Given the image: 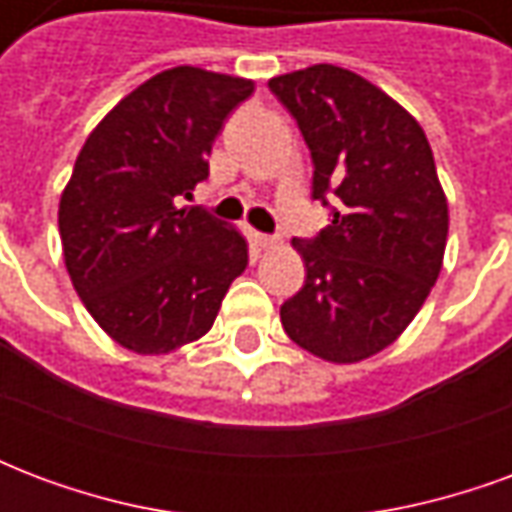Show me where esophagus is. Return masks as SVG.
<instances>
[{
  "mask_svg": "<svg viewBox=\"0 0 512 512\" xmlns=\"http://www.w3.org/2000/svg\"><path fill=\"white\" fill-rule=\"evenodd\" d=\"M255 244L260 249H274L279 244V235H268V233H255Z\"/></svg>",
  "mask_w": 512,
  "mask_h": 512,
  "instance_id": "esophagus-1",
  "label": "esophagus"
}]
</instances>
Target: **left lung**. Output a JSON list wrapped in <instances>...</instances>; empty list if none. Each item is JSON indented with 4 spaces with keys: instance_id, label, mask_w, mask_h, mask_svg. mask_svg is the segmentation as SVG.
I'll return each mask as SVG.
<instances>
[{
    "instance_id": "left-lung-1",
    "label": "left lung",
    "mask_w": 512,
    "mask_h": 512,
    "mask_svg": "<svg viewBox=\"0 0 512 512\" xmlns=\"http://www.w3.org/2000/svg\"><path fill=\"white\" fill-rule=\"evenodd\" d=\"M312 156V200L332 222L293 238L304 288L279 307L285 332L326 362H362L395 343L441 271L447 197L428 136L376 84L337 65L268 82Z\"/></svg>"
}]
</instances>
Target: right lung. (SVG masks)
I'll return each mask as SVG.
<instances>
[{
	"label": "right lung",
	"mask_w": 512,
	"mask_h": 512,
	"mask_svg": "<svg viewBox=\"0 0 512 512\" xmlns=\"http://www.w3.org/2000/svg\"><path fill=\"white\" fill-rule=\"evenodd\" d=\"M255 84L180 65L139 84L87 136L60 200L65 266L84 307L136 354L200 340L249 263L244 235L180 208L213 139Z\"/></svg>",
	"instance_id": "right-lung-1"
}]
</instances>
